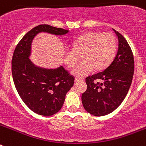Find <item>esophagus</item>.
Returning a JSON list of instances; mask_svg holds the SVG:
<instances>
[{
    "label": "esophagus",
    "instance_id": "34e87169",
    "mask_svg": "<svg viewBox=\"0 0 146 146\" xmlns=\"http://www.w3.org/2000/svg\"><path fill=\"white\" fill-rule=\"evenodd\" d=\"M84 80V79H80V78H75L74 79V82H82V81Z\"/></svg>",
    "mask_w": 146,
    "mask_h": 146
}]
</instances>
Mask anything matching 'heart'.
<instances>
[{
	"label": "heart",
	"mask_w": 146,
	"mask_h": 146,
	"mask_svg": "<svg viewBox=\"0 0 146 146\" xmlns=\"http://www.w3.org/2000/svg\"><path fill=\"white\" fill-rule=\"evenodd\" d=\"M116 47V39L112 33L87 32L74 40L72 49L64 50L63 59L67 66L72 68L78 61L77 55L83 53V62L72 71V75L82 78L94 69H105L113 60Z\"/></svg>",
	"instance_id": "heart-1"
}]
</instances>
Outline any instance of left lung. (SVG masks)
<instances>
[{"mask_svg": "<svg viewBox=\"0 0 146 146\" xmlns=\"http://www.w3.org/2000/svg\"><path fill=\"white\" fill-rule=\"evenodd\" d=\"M118 38V49L112 63L102 72L86 79L87 90L82 94L86 111L95 116L112 113L122 103L129 90L135 69L133 54L128 42L113 29ZM99 79L101 83L96 82Z\"/></svg>", "mask_w": 146, "mask_h": 146, "instance_id": "8db88e82", "label": "left lung"}]
</instances>
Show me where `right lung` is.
<instances>
[{"label": "right lung", "mask_w": 146, "mask_h": 146, "mask_svg": "<svg viewBox=\"0 0 146 146\" xmlns=\"http://www.w3.org/2000/svg\"><path fill=\"white\" fill-rule=\"evenodd\" d=\"M63 36L68 30L39 25L28 31L17 45L11 60V72L17 91L24 103L36 114L50 116L61 109L74 77L62 66L46 69L30 60L34 37L39 33Z\"/></svg>", "instance_id": "obj_1"}]
</instances>
